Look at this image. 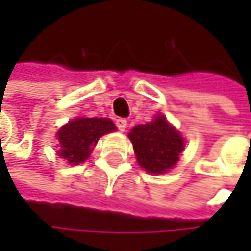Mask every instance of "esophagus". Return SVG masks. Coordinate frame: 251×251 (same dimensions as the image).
<instances>
[{
  "label": "esophagus",
  "mask_w": 251,
  "mask_h": 251,
  "mask_svg": "<svg viewBox=\"0 0 251 251\" xmlns=\"http://www.w3.org/2000/svg\"><path fill=\"white\" fill-rule=\"evenodd\" d=\"M126 125H127V122H126V119H124V118H119V119H116V126H118V129L119 130H125L126 129Z\"/></svg>",
  "instance_id": "obj_1"
}]
</instances>
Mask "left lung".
<instances>
[{
	"instance_id": "obj_1",
	"label": "left lung",
	"mask_w": 251,
	"mask_h": 251,
	"mask_svg": "<svg viewBox=\"0 0 251 251\" xmlns=\"http://www.w3.org/2000/svg\"><path fill=\"white\" fill-rule=\"evenodd\" d=\"M129 139L139 166L148 173H166L170 170L184 148L181 135L164 116H157L152 122L135 126L129 133Z\"/></svg>"
}]
</instances>
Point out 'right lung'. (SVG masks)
Returning a JSON list of instances; mask_svg holds the SVG:
<instances>
[{
    "mask_svg": "<svg viewBox=\"0 0 251 251\" xmlns=\"http://www.w3.org/2000/svg\"><path fill=\"white\" fill-rule=\"evenodd\" d=\"M112 130H116V126L110 119L76 118L58 132V141L61 144L58 155L71 164L84 163L90 157L99 138Z\"/></svg>",
    "mask_w": 251,
    "mask_h": 251,
    "instance_id": "add662e5",
    "label": "right lung"
}]
</instances>
